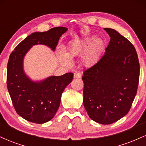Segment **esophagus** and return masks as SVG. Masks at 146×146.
I'll list each match as a JSON object with an SVG mask.
<instances>
[{
	"label": "esophagus",
	"mask_w": 146,
	"mask_h": 146,
	"mask_svg": "<svg viewBox=\"0 0 146 146\" xmlns=\"http://www.w3.org/2000/svg\"><path fill=\"white\" fill-rule=\"evenodd\" d=\"M82 77V74L80 72H76V73H74V78H80Z\"/></svg>",
	"instance_id": "34e87169"
}]
</instances>
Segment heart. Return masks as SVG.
Here are the masks:
<instances>
[{"label": "heart", "instance_id": "obj_1", "mask_svg": "<svg viewBox=\"0 0 146 146\" xmlns=\"http://www.w3.org/2000/svg\"><path fill=\"white\" fill-rule=\"evenodd\" d=\"M90 39L74 42L68 47L66 55L60 54V60L63 64L69 66L71 64V58L75 56H82V62L86 66L93 64L98 59L103 49L104 42L100 39L95 40L88 47Z\"/></svg>", "mask_w": 146, "mask_h": 146}]
</instances>
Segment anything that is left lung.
<instances>
[{
    "mask_svg": "<svg viewBox=\"0 0 146 146\" xmlns=\"http://www.w3.org/2000/svg\"><path fill=\"white\" fill-rule=\"evenodd\" d=\"M100 60L84 72V106L90 118L110 124L128 113L136 96L140 65L133 44L115 30Z\"/></svg>",
    "mask_w": 146,
    "mask_h": 146,
    "instance_id": "left-lung-1",
    "label": "left lung"
}]
</instances>
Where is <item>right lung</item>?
<instances>
[{
    "label": "right lung",
    "mask_w": 146,
    "mask_h": 146,
    "mask_svg": "<svg viewBox=\"0 0 146 146\" xmlns=\"http://www.w3.org/2000/svg\"><path fill=\"white\" fill-rule=\"evenodd\" d=\"M66 27H54L35 32L23 40L10 54L7 71V86L15 110L30 122L44 123L56 115L61 95L73 78V73L51 76L40 82H33L25 75L23 60L33 45L42 44L55 50Z\"/></svg>",
    "instance_id": "obj_1"
}]
</instances>
